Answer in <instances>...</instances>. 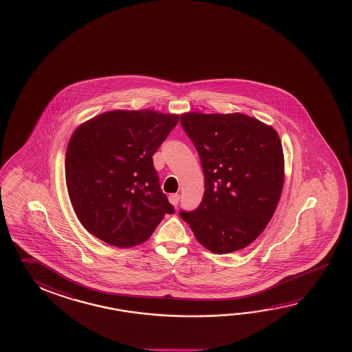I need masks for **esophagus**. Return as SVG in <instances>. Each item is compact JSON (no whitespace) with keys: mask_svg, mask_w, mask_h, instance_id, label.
<instances>
[{"mask_svg":"<svg viewBox=\"0 0 352 352\" xmlns=\"http://www.w3.org/2000/svg\"><path fill=\"white\" fill-rule=\"evenodd\" d=\"M179 194H170V195H169V201H170L174 206H177L179 204Z\"/></svg>","mask_w":352,"mask_h":352,"instance_id":"obj_1","label":"esophagus"}]
</instances>
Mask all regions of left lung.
Here are the masks:
<instances>
[{"label":"left lung","mask_w":352,"mask_h":352,"mask_svg":"<svg viewBox=\"0 0 352 352\" xmlns=\"http://www.w3.org/2000/svg\"><path fill=\"white\" fill-rule=\"evenodd\" d=\"M204 173L206 192L192 212L180 210L208 250L244 249L264 232L284 184V153L276 131L241 113L180 116Z\"/></svg>","instance_id":"left-lung-1"}]
</instances>
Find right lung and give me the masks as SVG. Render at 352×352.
I'll list each match as a JSON object with an SVG mask.
<instances>
[{"label": "right lung", "instance_id": "add662e5", "mask_svg": "<svg viewBox=\"0 0 352 352\" xmlns=\"http://www.w3.org/2000/svg\"><path fill=\"white\" fill-rule=\"evenodd\" d=\"M178 120L149 109L112 111L74 131L67 146V189L80 224L96 238L118 248L138 245L174 212L153 154Z\"/></svg>", "mask_w": 352, "mask_h": 352}]
</instances>
